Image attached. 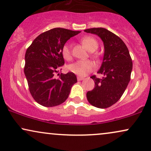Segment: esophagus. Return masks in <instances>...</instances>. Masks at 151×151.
I'll return each instance as SVG.
<instances>
[{"mask_svg": "<svg viewBox=\"0 0 151 151\" xmlns=\"http://www.w3.org/2000/svg\"><path fill=\"white\" fill-rule=\"evenodd\" d=\"M77 79H78V81H83V80H84V78L79 77V76H78Z\"/></svg>", "mask_w": 151, "mask_h": 151, "instance_id": "obj_1", "label": "esophagus"}]
</instances>
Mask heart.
<instances>
[{"label":"heart","instance_id":"1","mask_svg":"<svg viewBox=\"0 0 151 151\" xmlns=\"http://www.w3.org/2000/svg\"><path fill=\"white\" fill-rule=\"evenodd\" d=\"M82 43L85 45L87 50L94 52L99 47L97 40L92 36H85L82 38ZM61 55L64 59L69 61L72 58L71 49L68 43H65L61 48ZM68 70L73 73L79 76H85L94 68V64L90 60H79L70 64L68 66Z\"/></svg>","mask_w":151,"mask_h":151}]
</instances>
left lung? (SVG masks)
<instances>
[{
	"label": "left lung",
	"instance_id": "obj_1",
	"mask_svg": "<svg viewBox=\"0 0 151 151\" xmlns=\"http://www.w3.org/2000/svg\"><path fill=\"white\" fill-rule=\"evenodd\" d=\"M99 36L104 45V55L98 73L104 77L98 78L91 76L95 85L87 92V99L93 106L106 109L121 98L131 78L132 61L129 50L120 38L104 28L85 29Z\"/></svg>",
	"mask_w": 151,
	"mask_h": 151
}]
</instances>
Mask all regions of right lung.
I'll return each mask as SVG.
<instances>
[{"instance_id": "obj_1", "label": "right lung", "mask_w": 151, "mask_h": 151, "mask_svg": "<svg viewBox=\"0 0 151 151\" xmlns=\"http://www.w3.org/2000/svg\"><path fill=\"white\" fill-rule=\"evenodd\" d=\"M80 32L55 28L39 35L27 48L24 74L31 96L40 105L52 107L64 103L77 82L76 76L71 72L61 73L59 78L54 75L64 64L63 45Z\"/></svg>"}]
</instances>
